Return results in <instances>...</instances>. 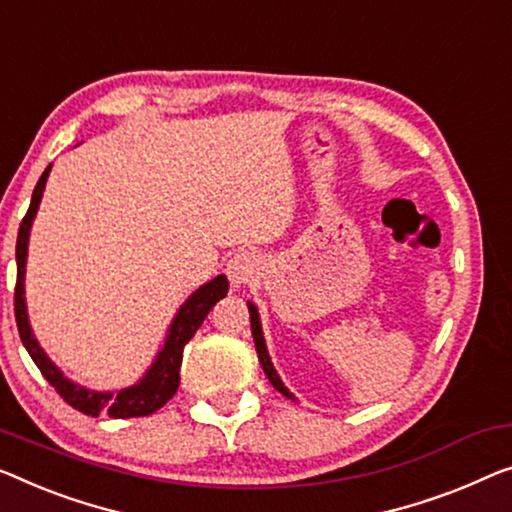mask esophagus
<instances>
[{"label":"esophagus","instance_id":"34e87169","mask_svg":"<svg viewBox=\"0 0 512 512\" xmlns=\"http://www.w3.org/2000/svg\"><path fill=\"white\" fill-rule=\"evenodd\" d=\"M232 287H246L259 271V257L255 253H236L225 266Z\"/></svg>","mask_w":512,"mask_h":512}]
</instances>
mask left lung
<instances>
[{
    "mask_svg": "<svg viewBox=\"0 0 512 512\" xmlns=\"http://www.w3.org/2000/svg\"><path fill=\"white\" fill-rule=\"evenodd\" d=\"M248 312H250V329H253V338H255V349H257V356H259V363H262L264 368V375L269 377V381L273 384L276 391H280L285 398L289 400H296L292 393H289V388L282 384V379L278 377L276 368H273L271 363V356H269V349H266V340H264V333H262V322H259V312H257V305L253 301H248Z\"/></svg>",
    "mask_w": 512,
    "mask_h": 512,
    "instance_id": "left-lung-1",
    "label": "left lung"
}]
</instances>
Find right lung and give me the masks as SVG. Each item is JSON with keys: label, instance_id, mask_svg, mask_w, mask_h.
Segmentation results:
<instances>
[{"label": "right lung", "instance_id": "1", "mask_svg": "<svg viewBox=\"0 0 512 512\" xmlns=\"http://www.w3.org/2000/svg\"><path fill=\"white\" fill-rule=\"evenodd\" d=\"M52 165L45 167V172L38 179L32 204H29L27 216L22 218L18 243H15V262H18V282H15V322H18L20 340L25 349L32 356L36 368L41 370V375L48 379V384L64 398L73 409L82 411L87 416H101L108 414L110 418H135V416H149L158 411L163 404L177 393L179 388V370H181V358L183 347L188 345V340L193 338L195 331L200 329L204 317L209 315V310L220 299H225L230 282L225 276H216L209 282H204L200 289H195L186 301L181 303V308L174 315L170 329H167L163 347L158 349L154 363L149 365V370L135 381L133 386L121 388V391H91L75 381L68 379L61 372L52 358L45 354V349L38 345L36 335L32 331L27 315V299H25V271H27V250H29V234H32V223L36 218L38 204H41L45 181L50 177Z\"/></svg>", "mask_w": 512, "mask_h": 512}]
</instances>
